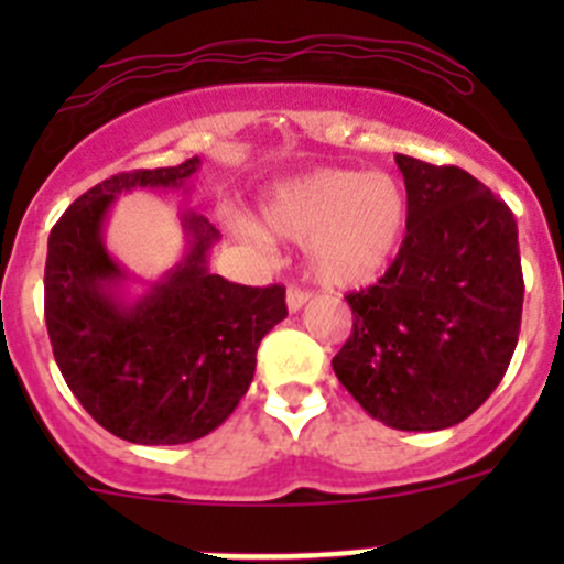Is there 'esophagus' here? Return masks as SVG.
<instances>
[{"label":"esophagus","instance_id":"esophagus-1","mask_svg":"<svg viewBox=\"0 0 564 564\" xmlns=\"http://www.w3.org/2000/svg\"><path fill=\"white\" fill-rule=\"evenodd\" d=\"M308 297H311L308 289L297 286V283H289V289H286V305H289V311H292V314H297V311L303 308L305 303H308Z\"/></svg>","mask_w":564,"mask_h":564}]
</instances>
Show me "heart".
<instances>
[{
    "label": "heart",
    "mask_w": 564,
    "mask_h": 564,
    "mask_svg": "<svg viewBox=\"0 0 564 564\" xmlns=\"http://www.w3.org/2000/svg\"><path fill=\"white\" fill-rule=\"evenodd\" d=\"M261 224L270 235L305 242L311 272L324 283L357 286L395 261L409 202L388 174L322 169L278 187L261 209ZM235 229L250 242H264V231L246 218H237Z\"/></svg>",
    "instance_id": "obj_1"
}]
</instances>
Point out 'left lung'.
<instances>
[{"label": "left lung", "instance_id": "left-lung-1", "mask_svg": "<svg viewBox=\"0 0 564 564\" xmlns=\"http://www.w3.org/2000/svg\"><path fill=\"white\" fill-rule=\"evenodd\" d=\"M395 163L406 182V237L373 286L346 294L351 335L333 371L390 429L440 431L497 390L519 344V226L464 169L409 155Z\"/></svg>", "mask_w": 564, "mask_h": 564}]
</instances>
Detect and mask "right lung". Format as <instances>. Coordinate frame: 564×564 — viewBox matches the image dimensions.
<instances>
[{
    "label": "right lung",
    "instance_id": "1",
    "mask_svg": "<svg viewBox=\"0 0 564 564\" xmlns=\"http://www.w3.org/2000/svg\"><path fill=\"white\" fill-rule=\"evenodd\" d=\"M198 163L108 176L48 237L45 327L56 366L95 423L133 445H182L218 429L248 392L261 338L289 314L281 283L209 275L218 231L193 213L182 218L185 259L139 303L119 300L124 272L104 246L108 207L133 187H182Z\"/></svg>",
    "mask_w": 564,
    "mask_h": 564
}]
</instances>
